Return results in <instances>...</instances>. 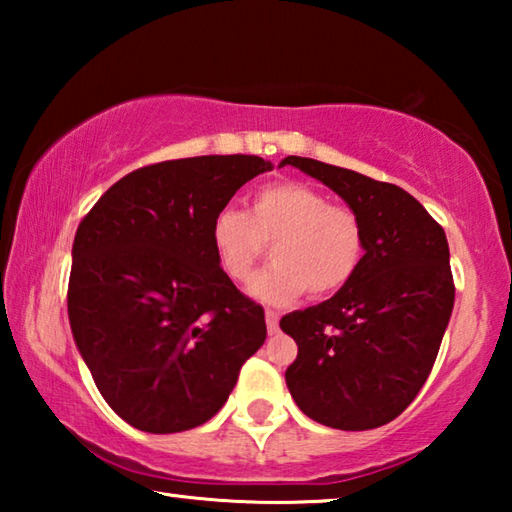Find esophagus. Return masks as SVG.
I'll return each mask as SVG.
<instances>
[{
	"instance_id": "34e87169",
	"label": "esophagus",
	"mask_w": 512,
	"mask_h": 512,
	"mask_svg": "<svg viewBox=\"0 0 512 512\" xmlns=\"http://www.w3.org/2000/svg\"><path fill=\"white\" fill-rule=\"evenodd\" d=\"M277 327H280V316H277V311L266 309V329H268V334H275Z\"/></svg>"
}]
</instances>
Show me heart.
Instances as JSON below:
<instances>
[{
  "mask_svg": "<svg viewBox=\"0 0 512 512\" xmlns=\"http://www.w3.org/2000/svg\"><path fill=\"white\" fill-rule=\"evenodd\" d=\"M210 235L223 273L235 282H246L271 246L275 264L250 282V296L268 305H289L305 291L332 296L352 282L366 253L359 216L302 183L257 189L248 214L221 207Z\"/></svg>",
  "mask_w": 512,
  "mask_h": 512,
  "instance_id": "b5f03b06",
  "label": "heart"
}]
</instances>
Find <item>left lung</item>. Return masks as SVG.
Returning a JSON list of instances; mask_svg holds the SVG:
<instances>
[{"mask_svg": "<svg viewBox=\"0 0 512 512\" xmlns=\"http://www.w3.org/2000/svg\"><path fill=\"white\" fill-rule=\"evenodd\" d=\"M359 216L366 253L348 287L291 311L282 332L298 343L289 393L307 418L343 431L395 420L427 381L454 309L445 230L391 183L289 155Z\"/></svg>", "mask_w": 512, "mask_h": 512, "instance_id": "obj_1", "label": "left lung"}]
</instances>
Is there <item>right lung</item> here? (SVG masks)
I'll return each mask as SVG.
<instances>
[{"label":"right lung","instance_id":"right-lung-1","mask_svg":"<svg viewBox=\"0 0 512 512\" xmlns=\"http://www.w3.org/2000/svg\"><path fill=\"white\" fill-rule=\"evenodd\" d=\"M271 169L257 155L151 164L117 180L76 230L69 325L103 400L135 429L214 418L264 345V309L223 273L210 228Z\"/></svg>","mask_w":512,"mask_h":512}]
</instances>
